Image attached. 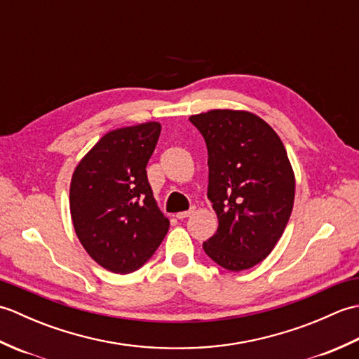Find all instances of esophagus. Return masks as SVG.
<instances>
[{"mask_svg": "<svg viewBox=\"0 0 359 359\" xmlns=\"http://www.w3.org/2000/svg\"><path fill=\"white\" fill-rule=\"evenodd\" d=\"M193 212H194V207H191L188 211H180V212H177V215H175V217H177V219H185V217H188V216H191Z\"/></svg>", "mask_w": 359, "mask_h": 359, "instance_id": "obj_1", "label": "esophagus"}]
</instances>
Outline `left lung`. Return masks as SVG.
<instances>
[{"label": "left lung", "instance_id": "8db88e82", "mask_svg": "<svg viewBox=\"0 0 359 359\" xmlns=\"http://www.w3.org/2000/svg\"><path fill=\"white\" fill-rule=\"evenodd\" d=\"M189 121L207 143L208 199L219 219L203 250L225 270H248L271 253L292 215L294 174L287 151L251 112L215 109Z\"/></svg>", "mask_w": 359, "mask_h": 359}]
</instances>
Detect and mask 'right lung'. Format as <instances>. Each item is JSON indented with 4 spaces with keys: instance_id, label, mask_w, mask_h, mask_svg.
Segmentation results:
<instances>
[{
    "instance_id": "right-lung-1",
    "label": "right lung",
    "mask_w": 359,
    "mask_h": 359,
    "mask_svg": "<svg viewBox=\"0 0 359 359\" xmlns=\"http://www.w3.org/2000/svg\"><path fill=\"white\" fill-rule=\"evenodd\" d=\"M160 129L157 121H148L108 133L72 175L69 199L75 233L88 255L112 273L139 270L170 228L147 175Z\"/></svg>"
}]
</instances>
